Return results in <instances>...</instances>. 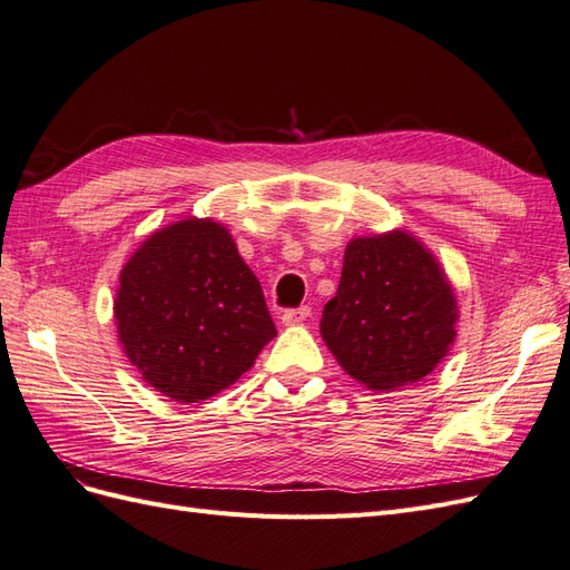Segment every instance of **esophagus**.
<instances>
[{"instance_id":"1","label":"esophagus","mask_w":570,"mask_h":570,"mask_svg":"<svg viewBox=\"0 0 570 570\" xmlns=\"http://www.w3.org/2000/svg\"><path fill=\"white\" fill-rule=\"evenodd\" d=\"M308 316H312V306H297V308H287V312L283 314V323H285V325H295V323H302V321H306Z\"/></svg>"}]
</instances>
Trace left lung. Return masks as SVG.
Returning <instances> with one entry per match:
<instances>
[{
  "label": "left lung",
  "instance_id": "obj_1",
  "mask_svg": "<svg viewBox=\"0 0 570 570\" xmlns=\"http://www.w3.org/2000/svg\"><path fill=\"white\" fill-rule=\"evenodd\" d=\"M456 299L438 262L411 235L356 237L321 335L358 383L392 390L419 383L456 337Z\"/></svg>",
  "mask_w": 570,
  "mask_h": 570
}]
</instances>
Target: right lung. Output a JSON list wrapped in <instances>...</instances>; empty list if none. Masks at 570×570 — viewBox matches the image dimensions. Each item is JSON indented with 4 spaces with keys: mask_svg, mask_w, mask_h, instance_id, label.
I'll return each mask as SVG.
<instances>
[{
    "mask_svg": "<svg viewBox=\"0 0 570 570\" xmlns=\"http://www.w3.org/2000/svg\"><path fill=\"white\" fill-rule=\"evenodd\" d=\"M114 314L130 364L176 402L233 385L278 333L256 275L209 218L149 235L120 271Z\"/></svg>",
    "mask_w": 570,
    "mask_h": 570,
    "instance_id": "add662e5",
    "label": "right lung"
}]
</instances>
